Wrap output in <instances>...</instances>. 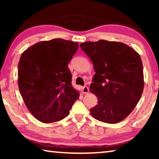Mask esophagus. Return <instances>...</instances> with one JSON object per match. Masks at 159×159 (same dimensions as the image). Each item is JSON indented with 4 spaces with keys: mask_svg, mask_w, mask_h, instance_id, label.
<instances>
[{
    "mask_svg": "<svg viewBox=\"0 0 159 159\" xmlns=\"http://www.w3.org/2000/svg\"><path fill=\"white\" fill-rule=\"evenodd\" d=\"M82 92L84 94H87L89 93V88H88V86H83L82 88Z\"/></svg>",
    "mask_w": 159,
    "mask_h": 159,
    "instance_id": "34e87169",
    "label": "esophagus"
}]
</instances>
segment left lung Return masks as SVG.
<instances>
[{"label": "left lung", "mask_w": 159, "mask_h": 159, "mask_svg": "<svg viewBox=\"0 0 159 159\" xmlns=\"http://www.w3.org/2000/svg\"><path fill=\"white\" fill-rule=\"evenodd\" d=\"M90 58L95 74L90 86L98 98L93 118L114 124L133 111L144 89L142 62L133 48L120 42L99 40L80 44Z\"/></svg>", "instance_id": "left-lung-1"}]
</instances>
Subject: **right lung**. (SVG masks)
<instances>
[{
    "label": "right lung",
    "mask_w": 159,
    "mask_h": 159,
    "mask_svg": "<svg viewBox=\"0 0 159 159\" xmlns=\"http://www.w3.org/2000/svg\"><path fill=\"white\" fill-rule=\"evenodd\" d=\"M78 48L77 42L55 39L38 42L21 54L19 89L29 111L40 121L63 119L79 99L68 68Z\"/></svg>",
    "instance_id": "obj_1"
}]
</instances>
